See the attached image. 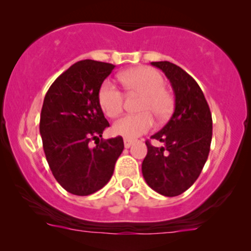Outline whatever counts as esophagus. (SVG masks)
<instances>
[{
  "mask_svg": "<svg viewBox=\"0 0 251 251\" xmlns=\"http://www.w3.org/2000/svg\"><path fill=\"white\" fill-rule=\"evenodd\" d=\"M132 143H133V141L127 140V138H125V140H124V146H125V148H130V147L132 146Z\"/></svg>",
  "mask_w": 251,
  "mask_h": 251,
  "instance_id": "obj_1",
  "label": "esophagus"
}]
</instances>
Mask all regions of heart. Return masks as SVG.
I'll return each instance as SVG.
<instances>
[{"label":"heart","instance_id":"heart-1","mask_svg":"<svg viewBox=\"0 0 251 251\" xmlns=\"http://www.w3.org/2000/svg\"><path fill=\"white\" fill-rule=\"evenodd\" d=\"M119 77L130 92L143 96L138 107L142 114L121 116L111 127L115 135L133 140L148 132L154 126L153 116L149 112L163 120L173 111L174 100L165 91L164 77L151 68H133L121 73ZM98 102L103 113L109 118H114L123 110L124 96L113 81L105 80L98 91Z\"/></svg>","mask_w":251,"mask_h":251}]
</instances>
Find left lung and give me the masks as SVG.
<instances>
[{"instance_id":"1","label":"left lung","mask_w":251,"mask_h":251,"mask_svg":"<svg viewBox=\"0 0 251 251\" xmlns=\"http://www.w3.org/2000/svg\"><path fill=\"white\" fill-rule=\"evenodd\" d=\"M170 80L175 93V110L169 123L153 140L147 141V153L142 174L147 184L165 197L186 192L201 175L212 137V119L209 104L197 81L183 69L170 62H151Z\"/></svg>"}]
</instances>
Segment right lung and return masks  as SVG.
Instances as JSON below:
<instances>
[{
	"label": "right lung",
	"instance_id": "add662e5",
	"mask_svg": "<svg viewBox=\"0 0 251 251\" xmlns=\"http://www.w3.org/2000/svg\"><path fill=\"white\" fill-rule=\"evenodd\" d=\"M115 65L81 60L50 85L40 118L45 155L58 183L75 196H90L109 182L124 151L121 136L100 140L109 127L98 91ZM98 140L91 149L89 142Z\"/></svg>",
	"mask_w": 251,
	"mask_h": 251
}]
</instances>
